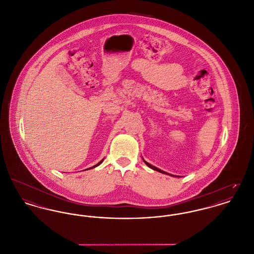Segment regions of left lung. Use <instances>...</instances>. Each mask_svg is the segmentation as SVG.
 <instances>
[{
	"instance_id": "8db88e82",
	"label": "left lung",
	"mask_w": 254,
	"mask_h": 254,
	"mask_svg": "<svg viewBox=\"0 0 254 254\" xmlns=\"http://www.w3.org/2000/svg\"><path fill=\"white\" fill-rule=\"evenodd\" d=\"M143 162L150 168V169H152V170H154V171H157V172H159V173H162V174H166V175H170V174H168V173H166V172H164V171H162V170H160V169H158V168H156V167H154V166H152V165H150L149 163H147L146 161H144L143 160ZM170 176H172V177H176V176H173V175H170Z\"/></svg>"
}]
</instances>
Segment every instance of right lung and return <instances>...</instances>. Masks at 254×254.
<instances>
[{"mask_svg":"<svg viewBox=\"0 0 254 254\" xmlns=\"http://www.w3.org/2000/svg\"><path fill=\"white\" fill-rule=\"evenodd\" d=\"M103 160H104V159H103ZM103 160H102V161L99 162V163H98V164H96V165H95V166H93V167H91V168H89V169H92V168H95V167H97V166H99V165H100V164H101V163H102V162H103ZM86 170H88V169H86Z\"/></svg>","mask_w":254,"mask_h":254,"instance_id":"obj_1","label":"right lung"}]
</instances>
